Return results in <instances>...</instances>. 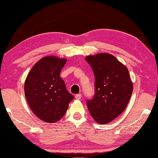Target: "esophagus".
<instances>
[{
  "mask_svg": "<svg viewBox=\"0 0 158 158\" xmlns=\"http://www.w3.org/2000/svg\"><path fill=\"white\" fill-rule=\"evenodd\" d=\"M81 98V94H77L75 95V98L77 99V100H80Z\"/></svg>",
  "mask_w": 158,
  "mask_h": 158,
  "instance_id": "esophagus-1",
  "label": "esophagus"
}]
</instances>
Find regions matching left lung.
<instances>
[{
	"label": "left lung",
	"instance_id": "obj_1",
	"mask_svg": "<svg viewBox=\"0 0 158 158\" xmlns=\"http://www.w3.org/2000/svg\"><path fill=\"white\" fill-rule=\"evenodd\" d=\"M95 74V93L87 100L93 118L99 124H107L123 113L129 102L133 84L126 66L108 53L85 57Z\"/></svg>",
	"mask_w": 158,
	"mask_h": 158
}]
</instances>
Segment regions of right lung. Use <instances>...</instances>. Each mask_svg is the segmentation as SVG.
Masks as SVG:
<instances>
[{
    "mask_svg": "<svg viewBox=\"0 0 158 158\" xmlns=\"http://www.w3.org/2000/svg\"><path fill=\"white\" fill-rule=\"evenodd\" d=\"M66 62L64 58L45 56L35 64L26 79L27 102L35 116L44 122L53 123L59 121L74 99L60 77Z\"/></svg>",
    "mask_w": 158,
    "mask_h": 158,
    "instance_id": "right-lung-1",
    "label": "right lung"
}]
</instances>
